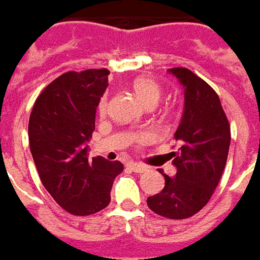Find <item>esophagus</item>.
Returning <instances> with one entry per match:
<instances>
[{
  "mask_svg": "<svg viewBox=\"0 0 260 260\" xmlns=\"http://www.w3.org/2000/svg\"><path fill=\"white\" fill-rule=\"evenodd\" d=\"M126 167H128L129 170H132L134 173H138V174L147 171V168H145V167L141 166V164H135V162H129V164H126Z\"/></svg>",
  "mask_w": 260,
  "mask_h": 260,
  "instance_id": "1",
  "label": "esophagus"
}]
</instances>
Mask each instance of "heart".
Masks as SVG:
<instances>
[{"label": "heart", "mask_w": 260, "mask_h": 260, "mask_svg": "<svg viewBox=\"0 0 260 260\" xmlns=\"http://www.w3.org/2000/svg\"><path fill=\"white\" fill-rule=\"evenodd\" d=\"M132 89L135 93L138 94L139 99L149 108L155 106L159 101V98H161V86L151 77H137L132 82ZM98 111L101 115H105L108 111V99L105 96L98 105ZM152 139H154V134L151 131H139V132L132 135V141L138 145H147Z\"/></svg>", "instance_id": "b5f03b06"}]
</instances>
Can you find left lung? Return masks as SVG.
I'll return each mask as SVG.
<instances>
[{"mask_svg": "<svg viewBox=\"0 0 260 260\" xmlns=\"http://www.w3.org/2000/svg\"><path fill=\"white\" fill-rule=\"evenodd\" d=\"M184 87L183 119L175 131L178 151L171 152L177 174L164 173L166 185L148 207L162 217L188 219L209 203L228 161L230 125L219 94L207 82L185 68H173Z\"/></svg>", "mask_w": 260, "mask_h": 260, "instance_id": "8db88e82", "label": "left lung"}]
</instances>
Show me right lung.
<instances>
[{
  "instance_id": "add662e5",
  "label": "right lung",
  "mask_w": 260,
  "mask_h": 260,
  "mask_svg": "<svg viewBox=\"0 0 260 260\" xmlns=\"http://www.w3.org/2000/svg\"><path fill=\"white\" fill-rule=\"evenodd\" d=\"M108 69L66 72L36 99L28 121L32 159L44 188L61 209L89 216L111 203L119 161L87 157L96 108L108 87Z\"/></svg>"
}]
</instances>
